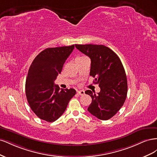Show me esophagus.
Returning <instances> with one entry per match:
<instances>
[{
    "label": "esophagus",
    "mask_w": 157,
    "mask_h": 157,
    "mask_svg": "<svg viewBox=\"0 0 157 157\" xmlns=\"http://www.w3.org/2000/svg\"><path fill=\"white\" fill-rule=\"evenodd\" d=\"M85 92L84 90H77V94L80 95V96H83V95L84 94Z\"/></svg>",
    "instance_id": "obj_1"
}]
</instances>
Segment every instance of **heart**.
I'll use <instances>...</instances> for the list:
<instances>
[{"label": "heart", "mask_w": 157, "mask_h": 157, "mask_svg": "<svg viewBox=\"0 0 157 157\" xmlns=\"http://www.w3.org/2000/svg\"><path fill=\"white\" fill-rule=\"evenodd\" d=\"M85 57H86V56H78V57H77V58H76L75 61H76V60H78V59H82V58H85Z\"/></svg>", "instance_id": "heart-1"}]
</instances>
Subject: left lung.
Listing matches in <instances>:
<instances>
[{
    "label": "left lung",
    "instance_id": "left-lung-1",
    "mask_svg": "<svg viewBox=\"0 0 157 157\" xmlns=\"http://www.w3.org/2000/svg\"><path fill=\"white\" fill-rule=\"evenodd\" d=\"M75 47L91 59L90 75L99 84L100 92L86 90L92 100L88 111L103 121L112 118L120 110L127 96L125 71L118 56L108 47L96 44H76Z\"/></svg>",
    "mask_w": 157,
    "mask_h": 157
}]
</instances>
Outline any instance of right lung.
<instances>
[{"instance_id":"add662e5","label":"right lung","mask_w":157,"mask_h":157,"mask_svg":"<svg viewBox=\"0 0 157 157\" xmlns=\"http://www.w3.org/2000/svg\"><path fill=\"white\" fill-rule=\"evenodd\" d=\"M74 48V44L46 48L30 66L25 82L26 97L31 110L42 120L49 122L56 121L76 94L73 88L59 90L58 85L54 84Z\"/></svg>"}]
</instances>
